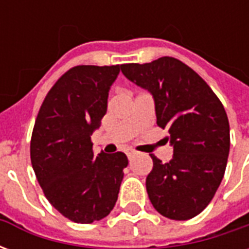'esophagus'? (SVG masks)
Returning <instances> with one entry per match:
<instances>
[{"label":"esophagus","instance_id":"obj_1","mask_svg":"<svg viewBox=\"0 0 249 249\" xmlns=\"http://www.w3.org/2000/svg\"><path fill=\"white\" fill-rule=\"evenodd\" d=\"M135 155H136L135 151H128V152H126V156H128V159H129V160L132 159V157L135 156Z\"/></svg>","mask_w":249,"mask_h":249}]
</instances>
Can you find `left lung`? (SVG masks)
<instances>
[{"mask_svg":"<svg viewBox=\"0 0 249 249\" xmlns=\"http://www.w3.org/2000/svg\"><path fill=\"white\" fill-rule=\"evenodd\" d=\"M124 76L152 93L157 125L168 130L173 157L153 168L146 192L157 212L188 220L203 212L224 178L230 153V123L219 97L192 68L161 57L148 64L121 65Z\"/></svg>","mask_w":249,"mask_h":249,"instance_id":"left-lung-1","label":"left lung"}]
</instances>
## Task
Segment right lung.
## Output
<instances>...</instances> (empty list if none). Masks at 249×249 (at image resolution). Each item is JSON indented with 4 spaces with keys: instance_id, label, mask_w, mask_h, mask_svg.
Listing matches in <instances>:
<instances>
[{
    "instance_id": "1",
    "label": "right lung",
    "mask_w": 249,
    "mask_h": 249,
    "mask_svg": "<svg viewBox=\"0 0 249 249\" xmlns=\"http://www.w3.org/2000/svg\"><path fill=\"white\" fill-rule=\"evenodd\" d=\"M121 65H78L65 71L41 105L30 160L44 195L74 223L110 213L128 165L123 152L94 157L90 136L107 113L108 92Z\"/></svg>"
}]
</instances>
